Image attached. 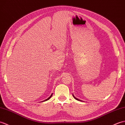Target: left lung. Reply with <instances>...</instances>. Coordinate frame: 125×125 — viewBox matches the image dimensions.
I'll return each mask as SVG.
<instances>
[{
    "mask_svg": "<svg viewBox=\"0 0 125 125\" xmlns=\"http://www.w3.org/2000/svg\"><path fill=\"white\" fill-rule=\"evenodd\" d=\"M73 96L74 97V98L75 99H76V100H78V101H81V100H80V99H77V98H76L75 97V96H74L73 95Z\"/></svg>",
    "mask_w": 125,
    "mask_h": 125,
    "instance_id": "left-lung-1",
    "label": "left lung"
}]
</instances>
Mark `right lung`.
Segmentation results:
<instances>
[{
    "instance_id": "right-lung-1",
    "label": "right lung",
    "mask_w": 125,
    "mask_h": 125,
    "mask_svg": "<svg viewBox=\"0 0 125 125\" xmlns=\"http://www.w3.org/2000/svg\"><path fill=\"white\" fill-rule=\"evenodd\" d=\"M52 96V95H51L50 96V97H49V98H48V99H45V101H44H44H48V100H49V99L51 97V96Z\"/></svg>"
}]
</instances>
